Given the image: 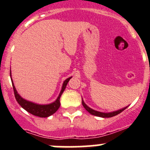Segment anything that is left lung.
Instances as JSON below:
<instances>
[{"label":"left lung","mask_w":150,"mask_h":150,"mask_svg":"<svg viewBox=\"0 0 150 150\" xmlns=\"http://www.w3.org/2000/svg\"><path fill=\"white\" fill-rule=\"evenodd\" d=\"M82 104H83V106L84 107L85 109L86 110L89 112L90 114L93 115V116H99V117H102V118H110V117H112V116H116V115L120 114V112H122L123 110H125L126 109L127 107H124V108H122V109L118 110L113 111V112H100V111L95 110L90 108L88 106H87L86 104H85V102H84V100H83V98H82Z\"/></svg>","instance_id":"8db88e82"}]
</instances>
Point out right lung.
Returning <instances> with one entry per match:
<instances>
[{"mask_svg": "<svg viewBox=\"0 0 150 150\" xmlns=\"http://www.w3.org/2000/svg\"><path fill=\"white\" fill-rule=\"evenodd\" d=\"M10 77H11V71H10ZM71 78H72V76L67 78V79H66L64 81L63 85H62V90H61L59 95L58 96L56 100L54 102H52V103H51V104H36V103H34V102L29 101V100L24 99L23 98H22V97L19 95V94L17 92L15 86L13 84V79H11V80L12 84H13V91H14V95H15V98L16 99L17 102L18 103V104H19L24 110H25L26 111H28V112L31 113V114L34 115V116L45 118L50 116L51 115L55 113V112L59 110L61 104L60 98L61 96H62V93L64 92V89H65L67 83H68L69 80H70Z\"/></svg>", "mask_w": 150, "mask_h": 150, "instance_id": "right-lung-1", "label": "right lung"}]
</instances>
